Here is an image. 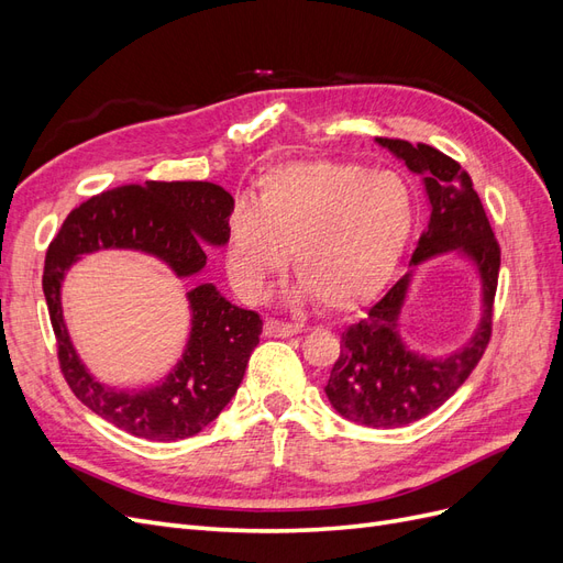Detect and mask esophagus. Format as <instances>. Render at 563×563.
I'll return each mask as SVG.
<instances>
[{"mask_svg":"<svg viewBox=\"0 0 563 563\" xmlns=\"http://www.w3.org/2000/svg\"><path fill=\"white\" fill-rule=\"evenodd\" d=\"M298 333H300V327H296V323H286L279 319H265V335H269V338H291Z\"/></svg>","mask_w":563,"mask_h":563,"instance_id":"esophagus-1","label":"esophagus"}]
</instances>
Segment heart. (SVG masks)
I'll use <instances>...</instances> for the list:
<instances>
[{
    "label": "heart",
    "instance_id": "heart-1",
    "mask_svg": "<svg viewBox=\"0 0 563 563\" xmlns=\"http://www.w3.org/2000/svg\"><path fill=\"white\" fill-rule=\"evenodd\" d=\"M411 223V187L395 172L343 159L272 166L255 183V203L240 201L228 218L230 279L258 298L291 251L302 291L327 310H350L385 282Z\"/></svg>",
    "mask_w": 563,
    "mask_h": 563
}]
</instances>
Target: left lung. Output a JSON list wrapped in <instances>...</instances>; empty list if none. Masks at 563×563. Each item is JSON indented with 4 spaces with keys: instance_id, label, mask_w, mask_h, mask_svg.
<instances>
[{
    "instance_id": "8db88e82",
    "label": "left lung",
    "mask_w": 563,
    "mask_h": 563,
    "mask_svg": "<svg viewBox=\"0 0 563 563\" xmlns=\"http://www.w3.org/2000/svg\"><path fill=\"white\" fill-rule=\"evenodd\" d=\"M378 143L418 174L428 190L430 223L420 234L411 265L457 249L479 269L484 302L479 327L457 352L446 356L416 354L399 335L401 305L411 284L408 272L340 335V354L323 387L327 397L343 418L387 430L404 428L437 411L479 364L493 331L500 244L470 174L455 159L424 143L411 145L401 139H378Z\"/></svg>"
}]
</instances>
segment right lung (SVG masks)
<instances>
[{
    "label": "right lung",
    "mask_w": 563,
    "mask_h": 563,
    "mask_svg": "<svg viewBox=\"0 0 563 563\" xmlns=\"http://www.w3.org/2000/svg\"><path fill=\"white\" fill-rule=\"evenodd\" d=\"M232 209L230 192L203 180L122 185L79 203L48 244L42 288L60 373L75 397L114 428L150 441H176L201 432L240 387L261 340L263 319L253 310L234 308L213 284H201L187 294L192 331L178 366L155 387L114 389L84 368L67 335L60 310L67 267L81 253L135 249L157 255L178 277H192L207 265L203 244H225Z\"/></svg>",
    "instance_id": "right-lung-1"
}]
</instances>
